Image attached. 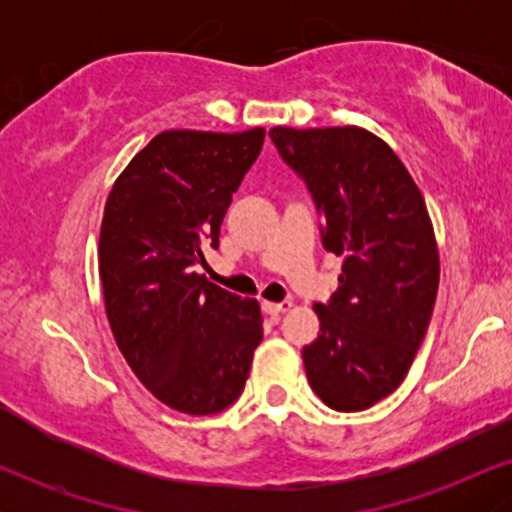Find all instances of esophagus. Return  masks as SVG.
I'll return each mask as SVG.
<instances>
[{"label":"esophagus","instance_id":"34e87169","mask_svg":"<svg viewBox=\"0 0 512 512\" xmlns=\"http://www.w3.org/2000/svg\"><path fill=\"white\" fill-rule=\"evenodd\" d=\"M291 308H293V303H291V301H281V303H269V301H264V303H262V310H264V313L272 315V317H279V315L289 313Z\"/></svg>","mask_w":512,"mask_h":512}]
</instances>
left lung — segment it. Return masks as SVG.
<instances>
[{"instance_id": "8db88e82", "label": "left lung", "mask_w": 512, "mask_h": 512, "mask_svg": "<svg viewBox=\"0 0 512 512\" xmlns=\"http://www.w3.org/2000/svg\"><path fill=\"white\" fill-rule=\"evenodd\" d=\"M269 137L313 197L325 250L344 257L339 289L315 303L308 383L330 409L363 411L397 390L431 322L440 262L426 202L366 129L274 127Z\"/></svg>"}]
</instances>
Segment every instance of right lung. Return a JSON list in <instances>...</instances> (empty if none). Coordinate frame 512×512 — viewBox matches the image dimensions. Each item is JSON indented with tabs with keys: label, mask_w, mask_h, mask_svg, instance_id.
I'll return each mask as SVG.
<instances>
[{
	"label": "right lung",
	"mask_w": 512,
	"mask_h": 512,
	"mask_svg": "<svg viewBox=\"0 0 512 512\" xmlns=\"http://www.w3.org/2000/svg\"><path fill=\"white\" fill-rule=\"evenodd\" d=\"M264 129L221 134L168 129L129 161L105 202L98 272L122 356L170 409L219 414L243 392L262 342L255 298L195 272L219 248L233 192Z\"/></svg>",
	"instance_id": "obj_1"
}]
</instances>
